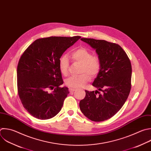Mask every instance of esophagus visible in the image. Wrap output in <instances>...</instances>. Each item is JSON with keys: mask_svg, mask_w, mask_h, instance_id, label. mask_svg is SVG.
Segmentation results:
<instances>
[{"mask_svg": "<svg viewBox=\"0 0 151 151\" xmlns=\"http://www.w3.org/2000/svg\"><path fill=\"white\" fill-rule=\"evenodd\" d=\"M76 89H73V88H69V92H70V93H72L73 92H74L75 91H76Z\"/></svg>", "mask_w": 151, "mask_h": 151, "instance_id": "obj_1", "label": "esophagus"}]
</instances>
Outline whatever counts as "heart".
I'll use <instances>...</instances> for the list:
<instances>
[{
	"label": "heart",
	"mask_w": 151,
	"mask_h": 151,
	"mask_svg": "<svg viewBox=\"0 0 151 151\" xmlns=\"http://www.w3.org/2000/svg\"><path fill=\"white\" fill-rule=\"evenodd\" d=\"M72 59L81 64V73L78 76H72L67 78L65 85L70 88H79L83 86L91 78L96 76L99 72L101 64L98 56L92 55L91 51L86 48H79L71 53ZM69 60L67 55H62L59 59V68L61 73L66 76L69 72Z\"/></svg>",
	"instance_id": "b5f03b06"
}]
</instances>
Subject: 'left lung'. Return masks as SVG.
<instances>
[{
    "mask_svg": "<svg viewBox=\"0 0 151 151\" xmlns=\"http://www.w3.org/2000/svg\"><path fill=\"white\" fill-rule=\"evenodd\" d=\"M81 40L95 50L101 66L92 83L98 91L85 90V97L81 100L79 107L89 120L104 121L114 116L128 98L131 89V63L117 44L93 38ZM99 90L103 93L100 94Z\"/></svg>",
    "mask_w": 151,
    "mask_h": 151,
    "instance_id": "left-lung-1",
    "label": "left lung"
}]
</instances>
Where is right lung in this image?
<instances>
[{
	"label": "right lung",
	"mask_w": 151,
	"mask_h": 151,
	"mask_svg": "<svg viewBox=\"0 0 151 151\" xmlns=\"http://www.w3.org/2000/svg\"><path fill=\"white\" fill-rule=\"evenodd\" d=\"M80 36L50 37L34 41L23 53L17 67V86L21 103L33 117L47 120L61 110L69 93L63 83L59 59ZM54 89L52 93L49 89Z\"/></svg>",
	"instance_id": "right-lung-1"
}]
</instances>
